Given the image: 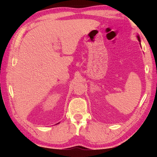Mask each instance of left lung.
<instances>
[{
	"instance_id": "left-lung-1",
	"label": "left lung",
	"mask_w": 157,
	"mask_h": 157,
	"mask_svg": "<svg viewBox=\"0 0 157 157\" xmlns=\"http://www.w3.org/2000/svg\"><path fill=\"white\" fill-rule=\"evenodd\" d=\"M136 36H137L138 40H139V44H140V36H139V34H138V35H137ZM140 46H141V45H140Z\"/></svg>"
}]
</instances>
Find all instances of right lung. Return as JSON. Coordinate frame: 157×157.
Here are the masks:
<instances>
[{
    "instance_id": "add662e5",
    "label": "right lung",
    "mask_w": 157,
    "mask_h": 157,
    "mask_svg": "<svg viewBox=\"0 0 157 157\" xmlns=\"http://www.w3.org/2000/svg\"><path fill=\"white\" fill-rule=\"evenodd\" d=\"M57 124H58V123H57Z\"/></svg>"
}]
</instances>
